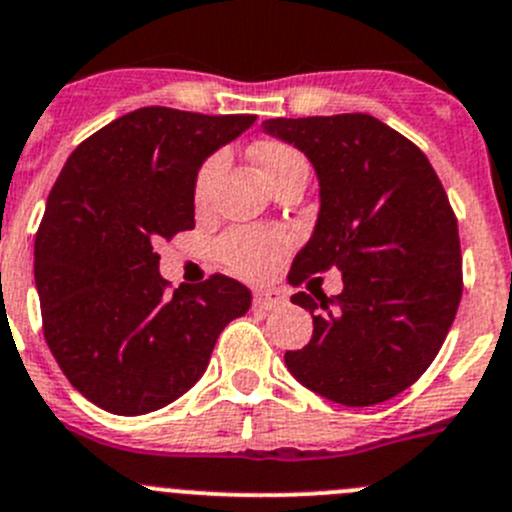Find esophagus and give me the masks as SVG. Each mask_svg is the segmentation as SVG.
Instances as JSON below:
<instances>
[{
	"mask_svg": "<svg viewBox=\"0 0 512 512\" xmlns=\"http://www.w3.org/2000/svg\"><path fill=\"white\" fill-rule=\"evenodd\" d=\"M282 295L275 290H257L255 297H252V307L255 310H275V307L282 305Z\"/></svg>",
	"mask_w": 512,
	"mask_h": 512,
	"instance_id": "1",
	"label": "esophagus"
}]
</instances>
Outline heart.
<instances>
[{
    "mask_svg": "<svg viewBox=\"0 0 512 512\" xmlns=\"http://www.w3.org/2000/svg\"><path fill=\"white\" fill-rule=\"evenodd\" d=\"M255 160L260 165L262 175L267 182H275L282 172H287L295 165H305V157L295 150V147L285 145V142H262L255 147ZM225 167V155H212L205 165L200 167L195 180V197L197 202H205L212 190V182ZM287 237L277 230H255V227H245V230L227 232L220 240V255L227 262L232 272L242 277H262L282 260L287 252Z\"/></svg>",
    "mask_w": 512,
    "mask_h": 512,
    "instance_id": "heart-1",
    "label": "heart"
}]
</instances>
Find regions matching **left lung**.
Here are the masks:
<instances>
[{
  "label": "left lung",
  "mask_w": 512,
  "mask_h": 512,
  "mask_svg": "<svg viewBox=\"0 0 512 512\" xmlns=\"http://www.w3.org/2000/svg\"><path fill=\"white\" fill-rule=\"evenodd\" d=\"M262 130L305 152L320 182L290 282L343 272L340 296L292 295L310 310L312 340L285 352L287 370L332 403H385L428 370L458 312L463 260L448 195L428 157L370 114L277 117Z\"/></svg>",
  "instance_id": "1"
}]
</instances>
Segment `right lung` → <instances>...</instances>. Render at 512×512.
I'll return each instance as SVG.
<instances>
[{
  "instance_id": "1",
  "label": "right lung",
  "mask_w": 512,
  "mask_h": 512,
  "mask_svg": "<svg viewBox=\"0 0 512 512\" xmlns=\"http://www.w3.org/2000/svg\"><path fill=\"white\" fill-rule=\"evenodd\" d=\"M255 114L142 107L69 155L34 240L44 340L67 380L114 415L175 403L207 370L227 322L250 310L245 285L160 275L155 245L195 227L202 162Z\"/></svg>"
}]
</instances>
